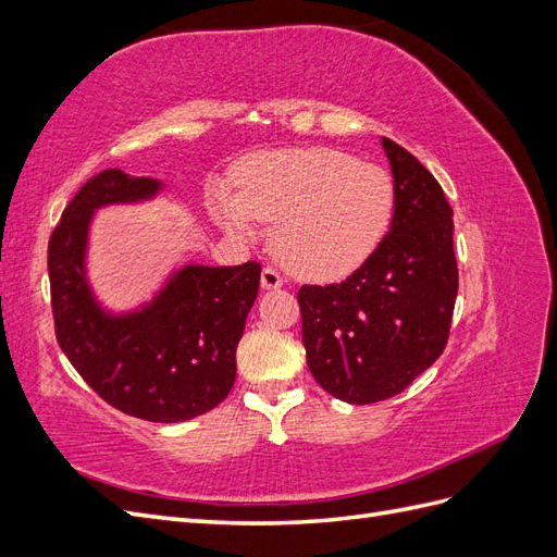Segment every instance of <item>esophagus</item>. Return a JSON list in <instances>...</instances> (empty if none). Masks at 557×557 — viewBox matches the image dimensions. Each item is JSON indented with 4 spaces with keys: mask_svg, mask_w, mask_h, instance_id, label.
<instances>
[{
    "mask_svg": "<svg viewBox=\"0 0 557 557\" xmlns=\"http://www.w3.org/2000/svg\"><path fill=\"white\" fill-rule=\"evenodd\" d=\"M260 283H262L264 290H276L283 285V276L276 272V269L264 267L262 274H260Z\"/></svg>",
    "mask_w": 557,
    "mask_h": 557,
    "instance_id": "obj_1",
    "label": "esophagus"
}]
</instances>
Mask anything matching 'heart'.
<instances>
[{
  "label": "heart",
  "mask_w": 557,
  "mask_h": 557,
  "mask_svg": "<svg viewBox=\"0 0 557 557\" xmlns=\"http://www.w3.org/2000/svg\"><path fill=\"white\" fill-rule=\"evenodd\" d=\"M395 211L385 170L334 148L264 153L239 172V190L218 195L215 221L252 237L272 225V250L283 267L309 281H332L360 267L383 239Z\"/></svg>",
  "instance_id": "b5f03b06"
}]
</instances>
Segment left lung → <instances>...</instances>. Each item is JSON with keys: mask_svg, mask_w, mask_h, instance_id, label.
I'll list each match as a JSON object with an SVG mask.
<instances>
[{"mask_svg": "<svg viewBox=\"0 0 557 557\" xmlns=\"http://www.w3.org/2000/svg\"><path fill=\"white\" fill-rule=\"evenodd\" d=\"M391 232L342 283L301 285V344L318 385L348 404L399 395L442 356L458 297L453 209L407 148L383 137Z\"/></svg>", "mask_w": 557, "mask_h": 557, "instance_id": "left-lung-1", "label": "left lung"}]
</instances>
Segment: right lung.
Returning <instances> with one entry per match:
<instances>
[{
	"mask_svg": "<svg viewBox=\"0 0 557 557\" xmlns=\"http://www.w3.org/2000/svg\"><path fill=\"white\" fill-rule=\"evenodd\" d=\"M158 188V181L121 170L99 172L81 185L48 242L50 307L62 352L99 397L150 423H178L230 395L260 264H188L150 307L107 315L83 272L92 211L146 199Z\"/></svg>",
	"mask_w": 557,
	"mask_h": 557,
	"instance_id": "1",
	"label": "right lung"
}]
</instances>
